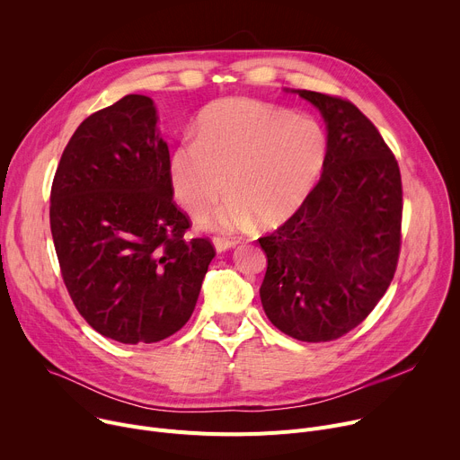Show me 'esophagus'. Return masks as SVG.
Wrapping results in <instances>:
<instances>
[{
	"label": "esophagus",
	"mask_w": 460,
	"mask_h": 460,
	"mask_svg": "<svg viewBox=\"0 0 460 460\" xmlns=\"http://www.w3.org/2000/svg\"><path fill=\"white\" fill-rule=\"evenodd\" d=\"M213 243H215L217 252L222 253V252H227V249L234 247V245L238 243V240H234V238H224V236H215V238H213Z\"/></svg>",
	"instance_id": "obj_1"
}]
</instances>
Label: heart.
<instances>
[{
  "instance_id": "heart-1",
  "label": "heart",
  "mask_w": 460,
  "mask_h": 460,
  "mask_svg": "<svg viewBox=\"0 0 460 460\" xmlns=\"http://www.w3.org/2000/svg\"><path fill=\"white\" fill-rule=\"evenodd\" d=\"M194 139L172 150V190L199 217L229 187L234 196L211 220L222 229L247 227L255 218L264 227L284 224L308 199L326 159V134L315 117L243 97L208 104Z\"/></svg>"
}]
</instances>
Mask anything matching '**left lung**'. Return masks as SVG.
Listing matches in <instances>:
<instances>
[{"instance_id": "left-lung-1", "label": "left lung", "mask_w": 460, "mask_h": 460, "mask_svg": "<svg viewBox=\"0 0 460 460\" xmlns=\"http://www.w3.org/2000/svg\"><path fill=\"white\" fill-rule=\"evenodd\" d=\"M326 124L319 183L299 211L259 238L268 257L261 301L286 336H345L378 305L400 255L402 178L374 124L349 101L291 90Z\"/></svg>"}]
</instances>
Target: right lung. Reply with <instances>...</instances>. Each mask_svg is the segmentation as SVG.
Here are the masks:
<instances>
[{
	"label": "right lung",
	"mask_w": 460,
	"mask_h": 460,
	"mask_svg": "<svg viewBox=\"0 0 460 460\" xmlns=\"http://www.w3.org/2000/svg\"><path fill=\"white\" fill-rule=\"evenodd\" d=\"M169 145L150 97L127 95L82 120L51 189V233L78 314L104 338L157 343L192 315L215 259L185 240Z\"/></svg>",
	"instance_id": "right-lung-1"
}]
</instances>
